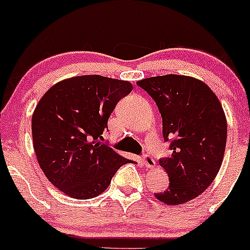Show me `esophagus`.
Wrapping results in <instances>:
<instances>
[{"label": "esophagus", "mask_w": 250, "mask_h": 250, "mask_svg": "<svg viewBox=\"0 0 250 250\" xmlns=\"http://www.w3.org/2000/svg\"><path fill=\"white\" fill-rule=\"evenodd\" d=\"M142 162L145 163V166L147 168H154L155 165H156L155 160L150 156V155H148V154L143 155V156H142Z\"/></svg>", "instance_id": "34e87169"}]
</instances>
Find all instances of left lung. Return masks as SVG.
Here are the masks:
<instances>
[{
	"mask_svg": "<svg viewBox=\"0 0 250 250\" xmlns=\"http://www.w3.org/2000/svg\"><path fill=\"white\" fill-rule=\"evenodd\" d=\"M137 85L156 103L162 133L173 151L160 159L169 187L155 196L167 205H181L202 194L222 165L227 121L216 95L206 83L182 75L155 76Z\"/></svg>",
	"mask_w": 250,
	"mask_h": 250,
	"instance_id": "left-lung-1",
	"label": "left lung"
}]
</instances>
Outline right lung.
Here are the masks:
<instances>
[{
	"label": "right lung",
	"instance_id": "1",
	"mask_svg": "<svg viewBox=\"0 0 250 250\" xmlns=\"http://www.w3.org/2000/svg\"><path fill=\"white\" fill-rule=\"evenodd\" d=\"M131 83L100 75L71 77L53 85L31 120L37 161L53 186L87 200L108 188L121 166L131 162L103 139L108 119Z\"/></svg>",
	"mask_w": 250,
	"mask_h": 250
}]
</instances>
